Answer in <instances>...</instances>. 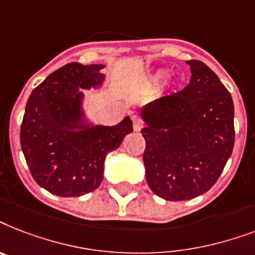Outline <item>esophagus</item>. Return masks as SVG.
Returning <instances> with one entry per match:
<instances>
[{
  "instance_id": "1",
  "label": "esophagus",
  "mask_w": 255,
  "mask_h": 255,
  "mask_svg": "<svg viewBox=\"0 0 255 255\" xmlns=\"http://www.w3.org/2000/svg\"><path fill=\"white\" fill-rule=\"evenodd\" d=\"M131 120H133L134 130H135V131H139V130L143 128V121H142L140 118L135 117V116H133V118H131Z\"/></svg>"
}]
</instances>
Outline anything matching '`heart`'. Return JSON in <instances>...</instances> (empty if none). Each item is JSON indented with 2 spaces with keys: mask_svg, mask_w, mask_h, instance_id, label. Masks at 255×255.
Returning <instances> with one entry per match:
<instances>
[{
  "mask_svg": "<svg viewBox=\"0 0 255 255\" xmlns=\"http://www.w3.org/2000/svg\"><path fill=\"white\" fill-rule=\"evenodd\" d=\"M166 76H167V73L164 72V71H159V72H156L155 75L150 79V84L151 85L160 84V83L166 79Z\"/></svg>",
  "mask_w": 255,
  "mask_h": 255,
  "instance_id": "heart-1",
  "label": "heart"
}]
</instances>
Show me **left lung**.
<instances>
[{
	"label": "left lung",
	"instance_id": "left-lung-1",
	"mask_svg": "<svg viewBox=\"0 0 255 255\" xmlns=\"http://www.w3.org/2000/svg\"><path fill=\"white\" fill-rule=\"evenodd\" d=\"M192 77L184 89L140 109L146 124V180L168 201L189 200L213 187L234 146L232 96L213 71L188 60Z\"/></svg>",
	"mask_w": 255,
	"mask_h": 255
}]
</instances>
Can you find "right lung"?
I'll return each instance as SVG.
<instances>
[{
	"label": "right lung",
	"instance_id": "right-lung-1",
	"mask_svg": "<svg viewBox=\"0 0 255 255\" xmlns=\"http://www.w3.org/2000/svg\"><path fill=\"white\" fill-rule=\"evenodd\" d=\"M104 64L68 63L31 92L21 125V147L32 178L62 197L83 196L99 188L104 162L120 147L133 122L96 125L85 116L81 89H99Z\"/></svg>",
	"mask_w": 255,
	"mask_h": 255
}]
</instances>
